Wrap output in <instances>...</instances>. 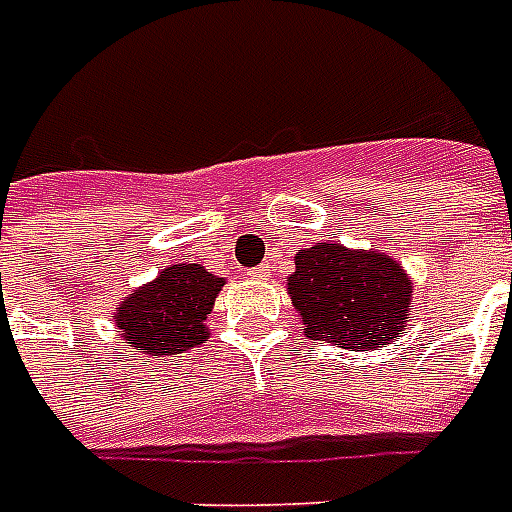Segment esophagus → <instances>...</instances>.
I'll return each instance as SVG.
<instances>
[{
    "instance_id": "1",
    "label": "esophagus",
    "mask_w": 512,
    "mask_h": 512,
    "mask_svg": "<svg viewBox=\"0 0 512 512\" xmlns=\"http://www.w3.org/2000/svg\"><path fill=\"white\" fill-rule=\"evenodd\" d=\"M247 276H249V279H265V276H268V265H257V268H249Z\"/></svg>"
}]
</instances>
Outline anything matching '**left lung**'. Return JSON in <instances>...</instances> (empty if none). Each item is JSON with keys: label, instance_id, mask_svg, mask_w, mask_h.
Here are the masks:
<instances>
[{"label": "left lung", "instance_id": "obj_1", "mask_svg": "<svg viewBox=\"0 0 512 512\" xmlns=\"http://www.w3.org/2000/svg\"><path fill=\"white\" fill-rule=\"evenodd\" d=\"M287 289L305 335L340 348H380L412 319V281L385 252H356L342 244L300 249Z\"/></svg>", "mask_w": 512, "mask_h": 512}]
</instances>
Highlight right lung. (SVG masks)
Wrapping results in <instances>:
<instances>
[{"instance_id": "add662e5", "label": "right lung", "mask_w": 512, "mask_h": 512, "mask_svg": "<svg viewBox=\"0 0 512 512\" xmlns=\"http://www.w3.org/2000/svg\"><path fill=\"white\" fill-rule=\"evenodd\" d=\"M223 287L204 265H170L159 279L135 289L116 313V327L148 356H172L207 337V313Z\"/></svg>"}]
</instances>
